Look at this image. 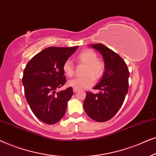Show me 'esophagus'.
Listing matches in <instances>:
<instances>
[{
    "mask_svg": "<svg viewBox=\"0 0 156 156\" xmlns=\"http://www.w3.org/2000/svg\"><path fill=\"white\" fill-rule=\"evenodd\" d=\"M77 91H78V89H76V88H73V92H74V93H76V92H77Z\"/></svg>",
    "mask_w": 156,
    "mask_h": 156,
    "instance_id": "obj_1",
    "label": "esophagus"
}]
</instances>
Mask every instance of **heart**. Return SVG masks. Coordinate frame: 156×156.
<instances>
[{
	"label": "heart",
	"mask_w": 156,
	"mask_h": 156,
	"mask_svg": "<svg viewBox=\"0 0 156 156\" xmlns=\"http://www.w3.org/2000/svg\"><path fill=\"white\" fill-rule=\"evenodd\" d=\"M77 61L86 65L85 76L74 78L68 82V85L76 89H83L92 86L95 78H100L104 74L105 64L102 59L97 58V54L90 49H85L80 51L76 57ZM63 70L68 77L74 75L73 64L70 60L68 59L63 64Z\"/></svg>",
	"instance_id": "1"
}]
</instances>
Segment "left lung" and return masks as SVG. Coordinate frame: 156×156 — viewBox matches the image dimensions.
I'll return each instance as SVG.
<instances>
[{
    "label": "left lung",
    "mask_w": 156,
    "mask_h": 156,
    "mask_svg": "<svg viewBox=\"0 0 156 156\" xmlns=\"http://www.w3.org/2000/svg\"><path fill=\"white\" fill-rule=\"evenodd\" d=\"M90 46L102 55L105 70L103 78L93 88L100 92L97 94L87 92L83 107L91 119L105 122L111 119L123 105L128 90L130 73L123 59L111 49L101 43Z\"/></svg>",
    "instance_id": "1"
}]
</instances>
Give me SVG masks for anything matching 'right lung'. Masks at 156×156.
Wrapping results in <instances>:
<instances>
[{
	"label": "right lung",
	"mask_w": 156,
	"mask_h": 156,
	"mask_svg": "<svg viewBox=\"0 0 156 156\" xmlns=\"http://www.w3.org/2000/svg\"><path fill=\"white\" fill-rule=\"evenodd\" d=\"M78 48H46L25 68L22 78L25 96L31 111L43 123L55 124L65 115L73 88L55 90L65 85L63 64Z\"/></svg>",
	"instance_id": "1"
}]
</instances>
